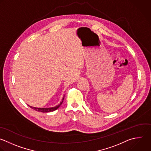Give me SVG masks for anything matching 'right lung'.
<instances>
[{
    "mask_svg": "<svg viewBox=\"0 0 151 151\" xmlns=\"http://www.w3.org/2000/svg\"><path fill=\"white\" fill-rule=\"evenodd\" d=\"M64 98H65V96H63V99H62V102L60 103V104H59L58 105H57L56 106H55V107H53V108H34V107H32V106H30L32 109L36 111H38V112H52V111H54L55 110H56L62 104L63 102V101L64 99Z\"/></svg>",
    "mask_w": 151,
    "mask_h": 151,
    "instance_id": "obj_1",
    "label": "right lung"
}]
</instances>
